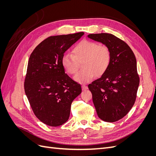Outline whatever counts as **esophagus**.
Segmentation results:
<instances>
[{"instance_id":"34e87169","label":"esophagus","mask_w":156,"mask_h":156,"mask_svg":"<svg viewBox=\"0 0 156 156\" xmlns=\"http://www.w3.org/2000/svg\"><path fill=\"white\" fill-rule=\"evenodd\" d=\"M82 90H87L88 89V87L86 86V85H82Z\"/></svg>"}]
</instances>
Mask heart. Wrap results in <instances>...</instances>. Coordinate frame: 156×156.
<instances>
[{"mask_svg": "<svg viewBox=\"0 0 156 156\" xmlns=\"http://www.w3.org/2000/svg\"><path fill=\"white\" fill-rule=\"evenodd\" d=\"M73 55L64 54L61 64L65 72L69 75L77 72L79 64L82 62L83 69L75 75V81L86 83L91 81L95 77H101L109 66L111 62V51L105 45L90 40H82L75 45L72 50Z\"/></svg>", "mask_w": 156, "mask_h": 156, "instance_id": "heart-1", "label": "heart"}]
</instances>
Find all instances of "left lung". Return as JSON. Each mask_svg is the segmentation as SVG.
I'll return each mask as SVG.
<instances>
[{
    "instance_id": "left-lung-1",
    "label": "left lung",
    "mask_w": 156,
    "mask_h": 156,
    "mask_svg": "<svg viewBox=\"0 0 156 156\" xmlns=\"http://www.w3.org/2000/svg\"><path fill=\"white\" fill-rule=\"evenodd\" d=\"M88 37L107 46L111 51L106 72L88 87L98 117L114 122L129 112L136 100L139 77L135 56L126 42L111 34H90Z\"/></svg>"
}]
</instances>
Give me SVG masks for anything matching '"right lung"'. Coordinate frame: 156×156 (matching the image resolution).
I'll use <instances>...</instances> for the list:
<instances>
[{"instance_id": "obj_1", "label": "right lung", "mask_w": 156, "mask_h": 156, "mask_svg": "<svg viewBox=\"0 0 156 156\" xmlns=\"http://www.w3.org/2000/svg\"><path fill=\"white\" fill-rule=\"evenodd\" d=\"M83 34L81 32L50 36L30 56L25 92L34 115L46 125L56 127L64 124L69 117L72 101L81 93L80 84L65 73L61 59Z\"/></svg>"}]
</instances>
